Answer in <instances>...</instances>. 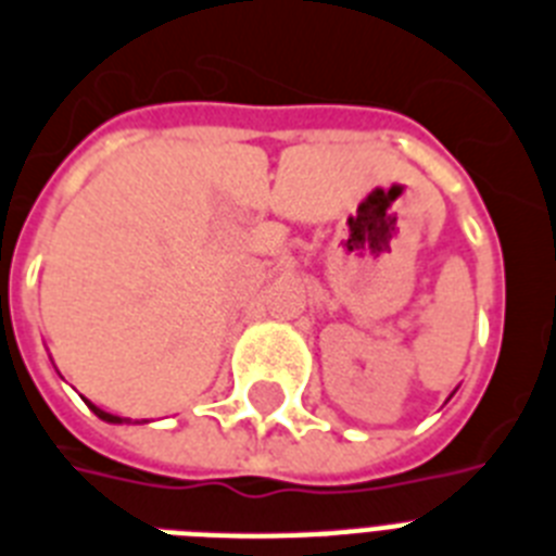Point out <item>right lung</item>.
<instances>
[{
    "instance_id": "right-lung-1",
    "label": "right lung",
    "mask_w": 556,
    "mask_h": 556,
    "mask_svg": "<svg viewBox=\"0 0 556 556\" xmlns=\"http://www.w3.org/2000/svg\"><path fill=\"white\" fill-rule=\"evenodd\" d=\"M85 403H88V400H85ZM88 408L93 410V414H97L99 419H105V422H111V426H122V422H130V419H125V417H116V414H108V410H102V408H99V405H93V403H88Z\"/></svg>"
}]
</instances>
